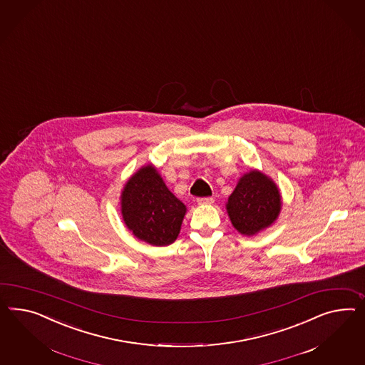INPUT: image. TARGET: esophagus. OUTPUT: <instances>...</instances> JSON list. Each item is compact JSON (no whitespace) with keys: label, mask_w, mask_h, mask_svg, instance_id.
<instances>
[{"label":"esophagus","mask_w":365,"mask_h":365,"mask_svg":"<svg viewBox=\"0 0 365 365\" xmlns=\"http://www.w3.org/2000/svg\"><path fill=\"white\" fill-rule=\"evenodd\" d=\"M212 203H214V197H197V205H202V206H210V205H212Z\"/></svg>","instance_id":"esophagus-1"}]
</instances>
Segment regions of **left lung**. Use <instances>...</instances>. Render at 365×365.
I'll list each match as a JSON object with an SVG mask.
<instances>
[{"mask_svg": "<svg viewBox=\"0 0 365 365\" xmlns=\"http://www.w3.org/2000/svg\"><path fill=\"white\" fill-rule=\"evenodd\" d=\"M227 214L237 232L257 235L275 222L282 210V197L275 182L266 174L251 170L239 179L228 197Z\"/></svg>", "mask_w": 365, "mask_h": 365, "instance_id": "left-lung-1", "label": "left lung"}]
</instances>
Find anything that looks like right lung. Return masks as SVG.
Here are the masks:
<instances>
[{"label": "right lung", "instance_id": "add662e5", "mask_svg": "<svg viewBox=\"0 0 365 365\" xmlns=\"http://www.w3.org/2000/svg\"><path fill=\"white\" fill-rule=\"evenodd\" d=\"M120 210L134 237L157 247L175 242L187 211L153 165L139 168L126 182Z\"/></svg>", "mask_w": 365, "mask_h": 365}]
</instances>
